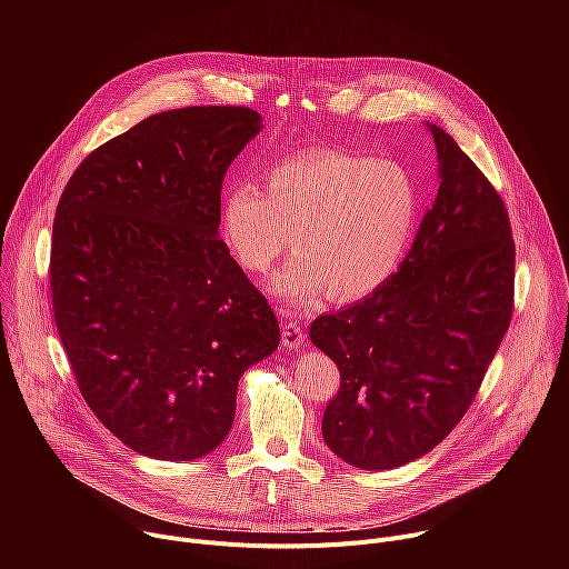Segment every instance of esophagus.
<instances>
[{"instance_id": "1", "label": "esophagus", "mask_w": 569, "mask_h": 569, "mask_svg": "<svg viewBox=\"0 0 569 569\" xmlns=\"http://www.w3.org/2000/svg\"><path fill=\"white\" fill-rule=\"evenodd\" d=\"M303 342H306V338H303V331H301L299 323H297V321H288L286 327H283V333H281V345H283L286 349L295 351V349H299Z\"/></svg>"}]
</instances>
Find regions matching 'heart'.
<instances>
[{"mask_svg":"<svg viewBox=\"0 0 569 569\" xmlns=\"http://www.w3.org/2000/svg\"><path fill=\"white\" fill-rule=\"evenodd\" d=\"M417 216L419 189L408 169L331 148L283 159L266 191L238 182L222 202L224 238L250 272H268L295 231L299 250L270 279V292L286 301L373 292L408 252Z\"/></svg>","mask_w":569,"mask_h":569,"instance_id":"heart-1","label":"heart"}]
</instances>
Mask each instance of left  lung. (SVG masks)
I'll list each match as a JSON object with an SVG mask.
<instances>
[{"mask_svg": "<svg viewBox=\"0 0 569 569\" xmlns=\"http://www.w3.org/2000/svg\"><path fill=\"white\" fill-rule=\"evenodd\" d=\"M428 130L439 191L410 254L369 297L310 323V342L340 369L323 441L362 470L410 463L452 432L513 312L505 202L443 128Z\"/></svg>", "mask_w": 569, "mask_h": 569, "instance_id": "1", "label": "left lung"}]
</instances>
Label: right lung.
Masks as SVG:
<instances>
[{
  "mask_svg": "<svg viewBox=\"0 0 569 569\" xmlns=\"http://www.w3.org/2000/svg\"><path fill=\"white\" fill-rule=\"evenodd\" d=\"M250 108L152 114L90 152L51 240L60 342L97 419L164 461L213 452L240 376L279 347V321L218 238L220 189L261 132Z\"/></svg>",
  "mask_w": 569,
  "mask_h": 569,
  "instance_id": "right-lung-1",
  "label": "right lung"
}]
</instances>
